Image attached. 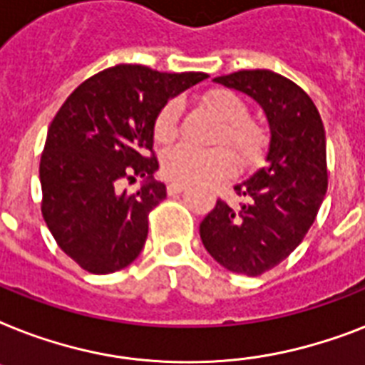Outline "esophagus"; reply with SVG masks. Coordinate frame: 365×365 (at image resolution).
Segmentation results:
<instances>
[{"mask_svg": "<svg viewBox=\"0 0 365 365\" xmlns=\"http://www.w3.org/2000/svg\"><path fill=\"white\" fill-rule=\"evenodd\" d=\"M185 189H187V185H185V183H176V182H173V183H168V185H167L168 195H178V192L185 191Z\"/></svg>", "mask_w": 365, "mask_h": 365, "instance_id": "34e87169", "label": "esophagus"}]
</instances>
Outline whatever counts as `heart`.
<instances>
[{
  "mask_svg": "<svg viewBox=\"0 0 365 365\" xmlns=\"http://www.w3.org/2000/svg\"><path fill=\"white\" fill-rule=\"evenodd\" d=\"M208 105L223 120L215 142L229 144L240 155L244 165H255L266 150L268 135L259 121L250 118V106L232 90H213ZM183 103L170 99L157 112L153 135L159 142L167 144L174 140L180 131V118ZM240 161L227 146L197 148L191 144H178L163 155V174L176 183H206L219 182L238 173Z\"/></svg>",
  "mask_w": 365,
  "mask_h": 365,
  "instance_id": "obj_1",
  "label": "heart"
}]
</instances>
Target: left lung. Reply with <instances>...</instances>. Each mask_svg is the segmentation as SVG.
I'll use <instances>...</instances> for the list:
<instances>
[{
  "label": "left lung",
  "instance_id": "8db88e82",
  "mask_svg": "<svg viewBox=\"0 0 365 365\" xmlns=\"http://www.w3.org/2000/svg\"><path fill=\"white\" fill-rule=\"evenodd\" d=\"M213 80L262 106L269 144L264 167L234 187L244 202L234 208L219 198L200 223V238L219 264L257 277L283 262L315 221L328 189L327 135L311 97L274 71H238Z\"/></svg>",
  "mask_w": 365,
  "mask_h": 365
}]
</instances>
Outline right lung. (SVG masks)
I'll use <instances>...</instances> for the list:
<instances>
[{
	"instance_id": "add662e5",
	"label": "right lung",
	"mask_w": 365,
	"mask_h": 365,
	"mask_svg": "<svg viewBox=\"0 0 365 365\" xmlns=\"http://www.w3.org/2000/svg\"><path fill=\"white\" fill-rule=\"evenodd\" d=\"M206 73H159L120 63L90 76L48 127L38 178L41 212L56 244L90 274H112L140 255L148 215L167 197L153 180V123L170 97ZM147 178L136 193L117 183Z\"/></svg>"
}]
</instances>
